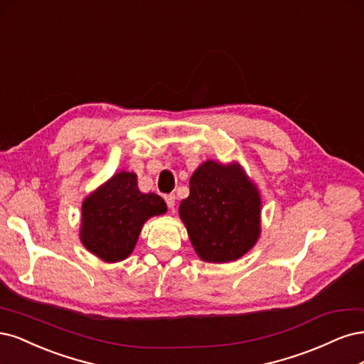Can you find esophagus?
Instances as JSON below:
<instances>
[{
	"label": "esophagus",
	"instance_id": "34e87169",
	"mask_svg": "<svg viewBox=\"0 0 364 364\" xmlns=\"http://www.w3.org/2000/svg\"><path fill=\"white\" fill-rule=\"evenodd\" d=\"M165 201H166L168 207L173 210V207H175V195H173V193H171V195H166V196H165Z\"/></svg>",
	"mask_w": 364,
	"mask_h": 364
}]
</instances>
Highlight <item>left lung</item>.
I'll list each match as a JSON object with an SVG mask.
<instances>
[{
	"label": "left lung",
	"instance_id": "left-lung-1",
	"mask_svg": "<svg viewBox=\"0 0 364 364\" xmlns=\"http://www.w3.org/2000/svg\"><path fill=\"white\" fill-rule=\"evenodd\" d=\"M178 213L198 257L208 263L240 259L260 237L262 199L239 163L207 160L191 177Z\"/></svg>",
	"mask_w": 364,
	"mask_h": 364
}]
</instances>
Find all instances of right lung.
<instances>
[{
	"instance_id": "right-lung-1",
	"label": "right lung",
	"mask_w": 364,
	"mask_h": 364,
	"mask_svg": "<svg viewBox=\"0 0 364 364\" xmlns=\"http://www.w3.org/2000/svg\"><path fill=\"white\" fill-rule=\"evenodd\" d=\"M156 193H142L134 172L121 171L85 198L80 240L105 263L125 260L134 250L145 222L166 213Z\"/></svg>"
}]
</instances>
